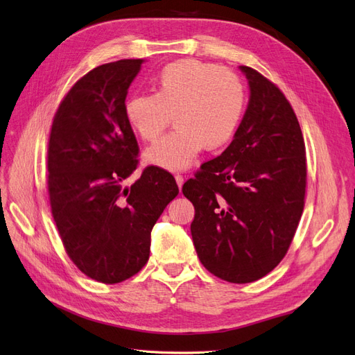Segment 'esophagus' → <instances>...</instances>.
<instances>
[{
	"label": "esophagus",
	"mask_w": 355,
	"mask_h": 355,
	"mask_svg": "<svg viewBox=\"0 0 355 355\" xmlns=\"http://www.w3.org/2000/svg\"><path fill=\"white\" fill-rule=\"evenodd\" d=\"M175 181H177L178 189H181V187H182V182H184V177H182L181 174H177V175H175Z\"/></svg>",
	"instance_id": "34e87169"
}]
</instances>
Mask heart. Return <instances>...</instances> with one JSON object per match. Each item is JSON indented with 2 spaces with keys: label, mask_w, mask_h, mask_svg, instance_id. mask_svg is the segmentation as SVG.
<instances>
[{
  "label": "heart",
  "mask_w": 355,
  "mask_h": 355,
  "mask_svg": "<svg viewBox=\"0 0 355 355\" xmlns=\"http://www.w3.org/2000/svg\"><path fill=\"white\" fill-rule=\"evenodd\" d=\"M153 90L130 96L124 115L144 141L159 137L174 115L177 128L144 153L149 164L173 171L190 166L203 148L216 150L227 144L245 108L237 74L194 58L166 64L156 74Z\"/></svg>",
  "instance_id": "b5f03b06"
}]
</instances>
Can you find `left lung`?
Instances as JSON below:
<instances>
[{
    "mask_svg": "<svg viewBox=\"0 0 355 355\" xmlns=\"http://www.w3.org/2000/svg\"><path fill=\"white\" fill-rule=\"evenodd\" d=\"M250 99L230 146L205 162L182 194L194 206L191 237L215 277L248 284L279 265L304 209L306 146L285 95L240 65Z\"/></svg>",
    "mask_w": 355,
    "mask_h": 355,
    "instance_id": "8db88e82",
    "label": "left lung"
}]
</instances>
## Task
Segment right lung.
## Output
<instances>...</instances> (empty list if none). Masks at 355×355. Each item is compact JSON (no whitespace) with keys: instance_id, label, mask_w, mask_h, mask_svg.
Listing matches in <instances>:
<instances>
[{"instance_id":"right-lung-1","label":"right lung","mask_w":355,"mask_h":355,"mask_svg":"<svg viewBox=\"0 0 355 355\" xmlns=\"http://www.w3.org/2000/svg\"><path fill=\"white\" fill-rule=\"evenodd\" d=\"M143 60H120L85 74L61 101L48 143V191L65 252L86 277L118 284L148 263L150 231L178 186L148 166L124 187L139 159L125 120L127 90Z\"/></svg>"}]
</instances>
